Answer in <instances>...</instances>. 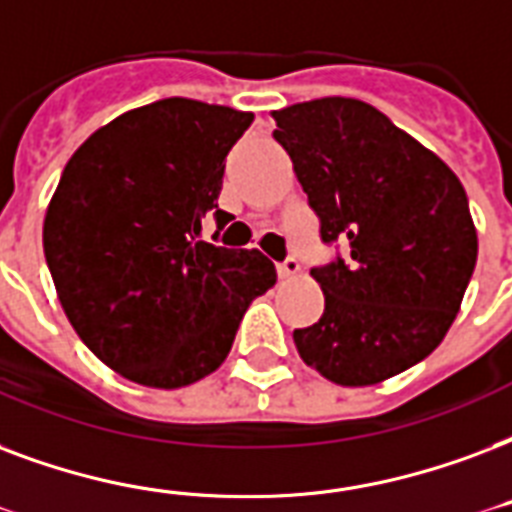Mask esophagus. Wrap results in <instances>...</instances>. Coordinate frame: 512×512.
Listing matches in <instances>:
<instances>
[{
    "label": "esophagus",
    "mask_w": 512,
    "mask_h": 512,
    "mask_svg": "<svg viewBox=\"0 0 512 512\" xmlns=\"http://www.w3.org/2000/svg\"><path fill=\"white\" fill-rule=\"evenodd\" d=\"M276 271H279V276L282 279H290V276H298L300 273V263H298V257H284L282 263L276 265Z\"/></svg>",
    "instance_id": "esophagus-1"
}]
</instances>
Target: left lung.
<instances>
[{"instance_id": "obj_1", "label": "left lung", "mask_w": 512, "mask_h": 512, "mask_svg": "<svg viewBox=\"0 0 512 512\" xmlns=\"http://www.w3.org/2000/svg\"><path fill=\"white\" fill-rule=\"evenodd\" d=\"M273 120L319 239L335 249L311 268L325 314L292 333L300 357L343 386L397 376L443 341L475 271L462 182L365 101H306Z\"/></svg>"}]
</instances>
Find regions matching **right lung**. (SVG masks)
I'll return each instance as SVG.
<instances>
[{
  "mask_svg": "<svg viewBox=\"0 0 512 512\" xmlns=\"http://www.w3.org/2000/svg\"><path fill=\"white\" fill-rule=\"evenodd\" d=\"M255 115L161 99L115 117L64 166L42 244L66 317L104 365L177 389L228 357L244 311L276 282L257 249L201 241L225 158ZM214 233V236H217Z\"/></svg>",
  "mask_w": 512,
  "mask_h": 512,
  "instance_id": "right-lung-1",
  "label": "right lung"
}]
</instances>
